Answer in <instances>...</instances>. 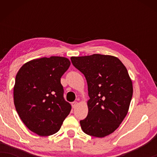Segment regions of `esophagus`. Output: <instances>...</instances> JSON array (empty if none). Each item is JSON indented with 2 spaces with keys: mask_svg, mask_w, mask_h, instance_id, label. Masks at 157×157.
I'll return each instance as SVG.
<instances>
[{
  "mask_svg": "<svg viewBox=\"0 0 157 157\" xmlns=\"http://www.w3.org/2000/svg\"><path fill=\"white\" fill-rule=\"evenodd\" d=\"M77 104H78V102H77V101L72 102L71 105H72V107H73V108H75V107H76V106H77Z\"/></svg>",
  "mask_w": 157,
  "mask_h": 157,
  "instance_id": "obj_1",
  "label": "esophagus"
}]
</instances>
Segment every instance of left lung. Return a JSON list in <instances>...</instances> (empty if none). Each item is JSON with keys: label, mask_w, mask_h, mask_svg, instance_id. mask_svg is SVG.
I'll list each match as a JSON object with an SVG mask.
<instances>
[{"label": "left lung", "mask_w": 157, "mask_h": 157, "mask_svg": "<svg viewBox=\"0 0 157 157\" xmlns=\"http://www.w3.org/2000/svg\"><path fill=\"white\" fill-rule=\"evenodd\" d=\"M87 81L89 112L80 121L83 132L102 138L113 133L127 114L133 95L127 69L115 56L93 54L71 58Z\"/></svg>", "instance_id": "left-lung-1"}]
</instances>
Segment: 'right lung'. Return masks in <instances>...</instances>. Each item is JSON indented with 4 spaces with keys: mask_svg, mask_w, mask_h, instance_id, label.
Here are the masks:
<instances>
[{
    "mask_svg": "<svg viewBox=\"0 0 157 157\" xmlns=\"http://www.w3.org/2000/svg\"><path fill=\"white\" fill-rule=\"evenodd\" d=\"M70 65L65 57H44L27 62L17 73L15 107L23 124L39 136L56 133L69 114L61 78Z\"/></svg>",
    "mask_w": 157,
    "mask_h": 157,
    "instance_id": "right-lung-1",
    "label": "right lung"
}]
</instances>
